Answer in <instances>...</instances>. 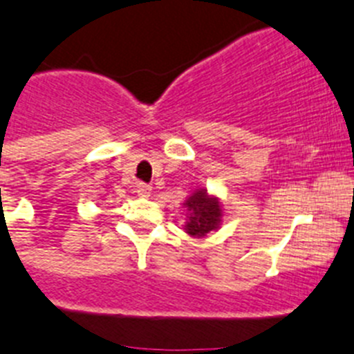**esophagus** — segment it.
I'll use <instances>...</instances> for the list:
<instances>
[{
  "label": "esophagus",
  "mask_w": 354,
  "mask_h": 354,
  "mask_svg": "<svg viewBox=\"0 0 354 354\" xmlns=\"http://www.w3.org/2000/svg\"><path fill=\"white\" fill-rule=\"evenodd\" d=\"M136 194L141 197H148L151 194V187L147 183H138L136 185Z\"/></svg>",
  "instance_id": "34e87169"
}]
</instances>
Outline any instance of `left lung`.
<instances>
[{
	"mask_svg": "<svg viewBox=\"0 0 354 354\" xmlns=\"http://www.w3.org/2000/svg\"><path fill=\"white\" fill-rule=\"evenodd\" d=\"M185 206L190 211V218L185 225L190 236L204 237L220 225V218H222L220 203L216 197L207 196L206 190H197L196 194H192Z\"/></svg>",
	"mask_w": 354,
	"mask_h": 354,
	"instance_id": "8db88e82",
	"label": "left lung"
}]
</instances>
